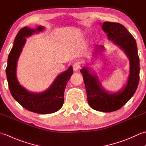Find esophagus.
Wrapping results in <instances>:
<instances>
[{
    "label": "esophagus",
    "mask_w": 146,
    "mask_h": 146,
    "mask_svg": "<svg viewBox=\"0 0 146 146\" xmlns=\"http://www.w3.org/2000/svg\"><path fill=\"white\" fill-rule=\"evenodd\" d=\"M80 68H81V66H80V64L78 63H75L73 65V69L75 71H78L80 69Z\"/></svg>",
    "instance_id": "34e87169"
}]
</instances>
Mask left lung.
<instances>
[{"label":"left lung","instance_id":"obj_1","mask_svg":"<svg viewBox=\"0 0 146 146\" xmlns=\"http://www.w3.org/2000/svg\"><path fill=\"white\" fill-rule=\"evenodd\" d=\"M102 27L108 39L122 48L129 59L130 73L127 85L115 94H110L102 88L97 75H92L87 67H83L80 72L90 106L96 110L110 112L120 109L135 94L139 82V58L135 40L124 26L117 23L104 22ZM104 48L100 45L99 49Z\"/></svg>","mask_w":146,"mask_h":146}]
</instances>
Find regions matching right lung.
Here are the masks:
<instances>
[{
    "label": "right lung",
    "mask_w": 146,
    "mask_h": 146,
    "mask_svg": "<svg viewBox=\"0 0 146 146\" xmlns=\"http://www.w3.org/2000/svg\"><path fill=\"white\" fill-rule=\"evenodd\" d=\"M44 29V27L41 26L36 29L24 27L18 32L9 54L6 75L11 95L22 107L35 113L48 114L56 112L63 106L65 88L73 74L72 66L60 74L49 88L39 94L27 91L19 84L16 77L17 62L26 42V38Z\"/></svg>",
    "instance_id": "obj_1"
}]
</instances>
